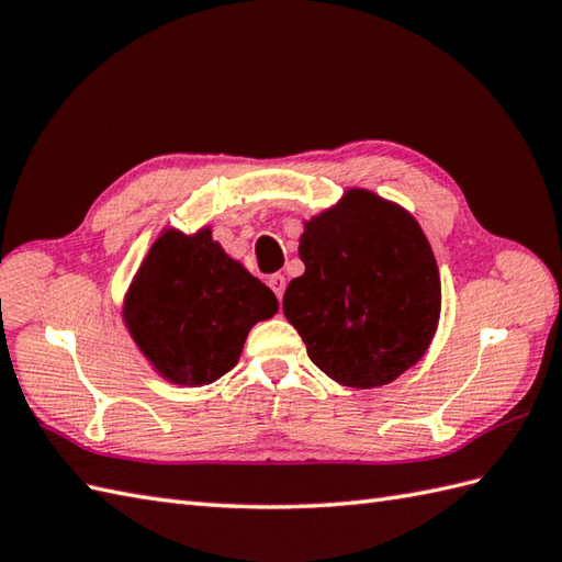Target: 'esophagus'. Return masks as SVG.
I'll return each mask as SVG.
<instances>
[{"instance_id":"obj_1","label":"esophagus","mask_w":562,"mask_h":562,"mask_svg":"<svg viewBox=\"0 0 562 562\" xmlns=\"http://www.w3.org/2000/svg\"><path fill=\"white\" fill-rule=\"evenodd\" d=\"M268 284H270V290L276 292V296H278L280 302H282V294H284V286H286L284 276H280V272H276V276H270V278H268Z\"/></svg>"}]
</instances>
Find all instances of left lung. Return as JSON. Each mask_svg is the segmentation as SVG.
<instances>
[{"label":"left lung","mask_w":562,"mask_h":562,"mask_svg":"<svg viewBox=\"0 0 562 562\" xmlns=\"http://www.w3.org/2000/svg\"><path fill=\"white\" fill-rule=\"evenodd\" d=\"M299 258L306 270L286 286L282 311L333 381L387 385L426 355L440 316V276L404 207L349 189L304 222Z\"/></svg>","instance_id":"obj_1"}]
</instances>
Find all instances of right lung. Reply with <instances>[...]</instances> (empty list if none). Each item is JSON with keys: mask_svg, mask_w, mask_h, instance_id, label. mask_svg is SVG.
<instances>
[{"mask_svg": "<svg viewBox=\"0 0 562 562\" xmlns=\"http://www.w3.org/2000/svg\"><path fill=\"white\" fill-rule=\"evenodd\" d=\"M278 313V299L207 227L165 229L124 299V323L169 383L207 385L237 367L246 335Z\"/></svg>", "mask_w": 562, "mask_h": 562, "instance_id": "add662e5", "label": "right lung"}]
</instances>
